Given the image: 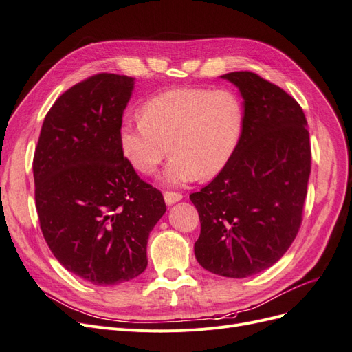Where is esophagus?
<instances>
[{"instance_id":"1","label":"esophagus","mask_w":352,"mask_h":352,"mask_svg":"<svg viewBox=\"0 0 352 352\" xmlns=\"http://www.w3.org/2000/svg\"><path fill=\"white\" fill-rule=\"evenodd\" d=\"M182 198H184V195L179 194V192H170V190L164 192V201H166L167 206H173V204H176V202H179Z\"/></svg>"}]
</instances>
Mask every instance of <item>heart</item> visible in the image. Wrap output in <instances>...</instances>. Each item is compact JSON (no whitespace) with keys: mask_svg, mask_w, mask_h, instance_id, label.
I'll return each mask as SVG.
<instances>
[{"mask_svg":"<svg viewBox=\"0 0 352 352\" xmlns=\"http://www.w3.org/2000/svg\"><path fill=\"white\" fill-rule=\"evenodd\" d=\"M141 113L142 119L120 124V150L136 172L148 176L170 145L173 157L160 176L168 186L217 176L235 155L243 132V104L229 89H170L146 100Z\"/></svg>","mask_w":352,"mask_h":352,"instance_id":"obj_1","label":"heart"}]
</instances>
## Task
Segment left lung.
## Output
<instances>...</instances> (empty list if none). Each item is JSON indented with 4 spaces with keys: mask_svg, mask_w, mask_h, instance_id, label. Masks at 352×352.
I'll return each mask as SVG.
<instances>
[{
    "mask_svg": "<svg viewBox=\"0 0 352 352\" xmlns=\"http://www.w3.org/2000/svg\"><path fill=\"white\" fill-rule=\"evenodd\" d=\"M239 89L243 132L229 164L190 194L201 233L194 245L206 270L242 279L279 261L301 226L311 170L310 135L291 95L251 72L220 76Z\"/></svg>",
    "mask_w": 352,
    "mask_h": 352,
    "instance_id": "left-lung-1",
    "label": "left lung"
}]
</instances>
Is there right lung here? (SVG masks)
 I'll return each instance as SVG.
<instances>
[{
  "mask_svg": "<svg viewBox=\"0 0 352 352\" xmlns=\"http://www.w3.org/2000/svg\"><path fill=\"white\" fill-rule=\"evenodd\" d=\"M133 88V78L113 73L74 85L50 109L35 150L41 230L63 267L94 285L140 276L148 236L166 212L162 192L120 150Z\"/></svg>",
  "mask_w": 352,
  "mask_h": 352,
  "instance_id": "add662e5",
  "label": "right lung"
}]
</instances>
